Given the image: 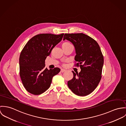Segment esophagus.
<instances>
[{
  "label": "esophagus",
  "instance_id": "obj_1",
  "mask_svg": "<svg viewBox=\"0 0 126 126\" xmlns=\"http://www.w3.org/2000/svg\"><path fill=\"white\" fill-rule=\"evenodd\" d=\"M66 71V70H64V69H61L60 71H61V72H65V71Z\"/></svg>",
  "mask_w": 126,
  "mask_h": 126
}]
</instances>
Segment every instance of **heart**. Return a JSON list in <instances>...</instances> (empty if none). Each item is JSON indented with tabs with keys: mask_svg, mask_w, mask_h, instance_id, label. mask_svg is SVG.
Here are the masks:
<instances>
[{
	"mask_svg": "<svg viewBox=\"0 0 126 126\" xmlns=\"http://www.w3.org/2000/svg\"><path fill=\"white\" fill-rule=\"evenodd\" d=\"M69 44H70V42H64V43L62 44V45H69Z\"/></svg>",
	"mask_w": 126,
	"mask_h": 126,
	"instance_id": "obj_1",
	"label": "heart"
}]
</instances>
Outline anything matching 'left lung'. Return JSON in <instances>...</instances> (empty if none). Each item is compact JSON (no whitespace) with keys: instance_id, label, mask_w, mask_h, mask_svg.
<instances>
[{"instance_id":"1","label":"left lung","mask_w":126,"mask_h":126,"mask_svg":"<svg viewBox=\"0 0 126 126\" xmlns=\"http://www.w3.org/2000/svg\"><path fill=\"white\" fill-rule=\"evenodd\" d=\"M71 42L75 49V64L81 71L75 73L68 82L72 92L79 96H85L97 87L101 78L104 63L103 56L97 42L83 33L65 34L63 40Z\"/></svg>"}]
</instances>
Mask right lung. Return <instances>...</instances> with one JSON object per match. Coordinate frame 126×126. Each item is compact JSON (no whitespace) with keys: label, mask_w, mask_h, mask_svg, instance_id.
<instances>
[{"label":"right lung","mask_w":126,"mask_h":126,"mask_svg":"<svg viewBox=\"0 0 126 126\" xmlns=\"http://www.w3.org/2000/svg\"><path fill=\"white\" fill-rule=\"evenodd\" d=\"M63 35L64 33L37 35L28 41L21 51L20 76L24 87L30 93L38 95L44 92L50 87L53 76L60 72L58 68H45V60Z\"/></svg>","instance_id":"add662e5"}]
</instances>
